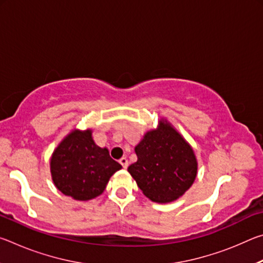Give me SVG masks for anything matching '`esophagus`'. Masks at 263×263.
I'll list each match as a JSON object with an SVG mask.
<instances>
[{"label":"esophagus","instance_id":"esophagus-1","mask_svg":"<svg viewBox=\"0 0 263 263\" xmlns=\"http://www.w3.org/2000/svg\"><path fill=\"white\" fill-rule=\"evenodd\" d=\"M119 163L122 164L123 168H127V166H128V161H127L126 158H122L121 160H119Z\"/></svg>","mask_w":263,"mask_h":263}]
</instances>
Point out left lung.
I'll return each mask as SVG.
<instances>
[{"label": "left lung", "mask_w": 263, "mask_h": 263, "mask_svg": "<svg viewBox=\"0 0 263 263\" xmlns=\"http://www.w3.org/2000/svg\"><path fill=\"white\" fill-rule=\"evenodd\" d=\"M138 160L127 171L146 197L169 203L181 197L197 175L194 149L166 119L136 146Z\"/></svg>", "instance_id": "8db88e82"}]
</instances>
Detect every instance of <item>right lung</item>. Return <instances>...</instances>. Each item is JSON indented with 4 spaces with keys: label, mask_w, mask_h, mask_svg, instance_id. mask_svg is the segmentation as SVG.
Wrapping results in <instances>:
<instances>
[{
    "label": "right lung",
    "mask_w": 263,
    "mask_h": 263,
    "mask_svg": "<svg viewBox=\"0 0 263 263\" xmlns=\"http://www.w3.org/2000/svg\"><path fill=\"white\" fill-rule=\"evenodd\" d=\"M122 166L101 148L91 130H73L54 149L51 158L53 183L62 194L89 201L103 193L106 184Z\"/></svg>",
    "instance_id": "add662e5"
}]
</instances>
